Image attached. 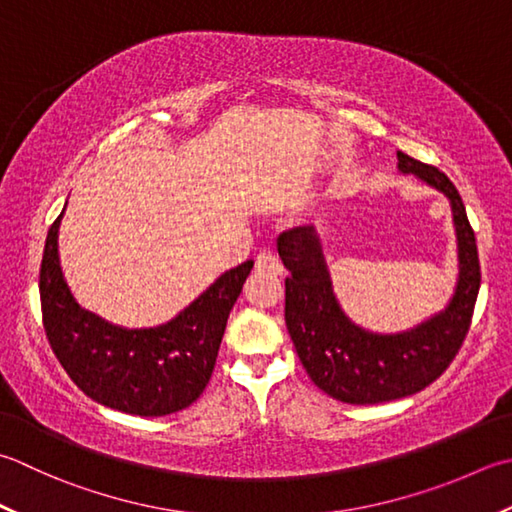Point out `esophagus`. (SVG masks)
<instances>
[{
    "label": "esophagus",
    "instance_id": "34e87169",
    "mask_svg": "<svg viewBox=\"0 0 512 512\" xmlns=\"http://www.w3.org/2000/svg\"><path fill=\"white\" fill-rule=\"evenodd\" d=\"M255 270L264 275H282L284 266L273 250H259V255L255 259Z\"/></svg>",
    "mask_w": 512,
    "mask_h": 512
}]
</instances>
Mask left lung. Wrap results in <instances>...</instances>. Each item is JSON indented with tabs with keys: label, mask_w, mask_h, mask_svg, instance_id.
Listing matches in <instances>:
<instances>
[{
	"label": "left lung",
	"mask_w": 512,
	"mask_h": 512,
	"mask_svg": "<svg viewBox=\"0 0 512 512\" xmlns=\"http://www.w3.org/2000/svg\"><path fill=\"white\" fill-rule=\"evenodd\" d=\"M397 159L402 173H413L442 190L453 206L459 282L442 313L408 333H368L339 308L315 228H290L277 239L279 257L290 273L284 317L299 362L317 388L344 404L393 402L433 384L464 344L482 284L475 230L455 184L439 168L417 162L402 150Z\"/></svg>",
	"instance_id": "1"
}]
</instances>
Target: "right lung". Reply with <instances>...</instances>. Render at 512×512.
<instances>
[{
  "mask_svg": "<svg viewBox=\"0 0 512 512\" xmlns=\"http://www.w3.org/2000/svg\"><path fill=\"white\" fill-rule=\"evenodd\" d=\"M62 215L46 237L39 299L48 344L68 377L97 404L128 415L162 417L193 404L213 375L230 308L253 262L226 270L173 322L126 330L88 313L70 295L57 255Z\"/></svg>",
  "mask_w": 512,
  "mask_h": 512,
  "instance_id": "obj_1",
  "label": "right lung"
}]
</instances>
